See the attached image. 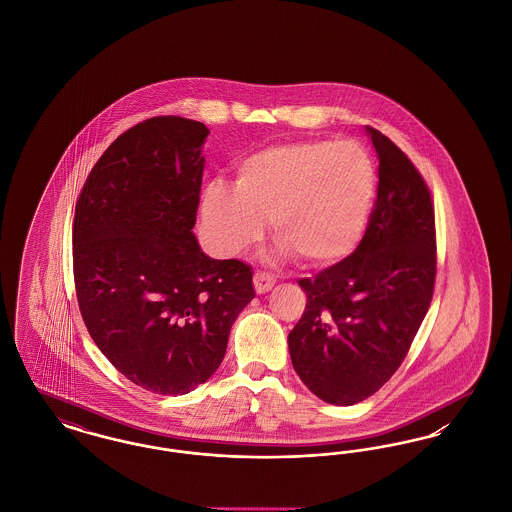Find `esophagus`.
<instances>
[{"label": "esophagus", "instance_id": "obj_1", "mask_svg": "<svg viewBox=\"0 0 512 512\" xmlns=\"http://www.w3.org/2000/svg\"><path fill=\"white\" fill-rule=\"evenodd\" d=\"M274 284H276V280H274L272 274H268V272H255V276H253L255 292L267 293L268 290H272Z\"/></svg>", "mask_w": 512, "mask_h": 512}]
</instances>
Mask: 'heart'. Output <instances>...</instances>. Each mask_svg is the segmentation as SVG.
I'll return each mask as SVG.
<instances>
[{
    "label": "heart",
    "instance_id": "1",
    "mask_svg": "<svg viewBox=\"0 0 512 512\" xmlns=\"http://www.w3.org/2000/svg\"><path fill=\"white\" fill-rule=\"evenodd\" d=\"M376 188V161L363 144L301 140L245 157L234 188L207 184L199 215L207 242L224 257L257 244L270 220L280 257L330 267L363 240Z\"/></svg>",
    "mask_w": 512,
    "mask_h": 512
}]
</instances>
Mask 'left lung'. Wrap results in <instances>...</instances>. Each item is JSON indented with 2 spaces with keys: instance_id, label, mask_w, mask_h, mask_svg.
<instances>
[{
  "instance_id": "1",
  "label": "left lung",
  "mask_w": 512,
  "mask_h": 512,
  "mask_svg": "<svg viewBox=\"0 0 512 512\" xmlns=\"http://www.w3.org/2000/svg\"><path fill=\"white\" fill-rule=\"evenodd\" d=\"M378 153V195L357 249L315 278L288 345L301 382L332 405H355L403 363L436 280V224L428 186L409 157L365 126Z\"/></svg>"
}]
</instances>
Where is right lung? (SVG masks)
<instances>
[{
  "instance_id": "obj_1",
  "label": "right lung",
  "mask_w": 512,
  "mask_h": 512,
  "mask_svg": "<svg viewBox=\"0 0 512 512\" xmlns=\"http://www.w3.org/2000/svg\"><path fill=\"white\" fill-rule=\"evenodd\" d=\"M209 128L153 117L99 157L76 201L74 284L99 351L144 390L184 395L219 368L255 297L238 259H211L194 234Z\"/></svg>"
}]
</instances>
